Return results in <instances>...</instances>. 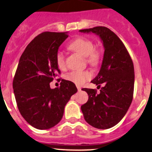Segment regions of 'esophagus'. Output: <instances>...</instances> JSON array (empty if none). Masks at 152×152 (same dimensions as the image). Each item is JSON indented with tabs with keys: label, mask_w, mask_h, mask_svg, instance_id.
<instances>
[{
	"label": "esophagus",
	"mask_w": 152,
	"mask_h": 152,
	"mask_svg": "<svg viewBox=\"0 0 152 152\" xmlns=\"http://www.w3.org/2000/svg\"><path fill=\"white\" fill-rule=\"evenodd\" d=\"M76 87H77V89H78V91H81V86H76Z\"/></svg>",
	"instance_id": "obj_1"
}]
</instances>
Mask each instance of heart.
Wrapping results in <instances>:
<instances>
[{"label": "heart", "instance_id": "obj_1", "mask_svg": "<svg viewBox=\"0 0 152 152\" xmlns=\"http://www.w3.org/2000/svg\"><path fill=\"white\" fill-rule=\"evenodd\" d=\"M69 48L72 50L85 56L86 61L91 66H96L99 64L101 58L100 51L94 48V43L87 38H76L69 44ZM56 62L60 68L66 67V58L63 52L58 50L56 54ZM93 73L89 70H79L73 71L68 73L66 76V79L73 84L81 86L88 80L91 79Z\"/></svg>", "mask_w": 152, "mask_h": 152}]
</instances>
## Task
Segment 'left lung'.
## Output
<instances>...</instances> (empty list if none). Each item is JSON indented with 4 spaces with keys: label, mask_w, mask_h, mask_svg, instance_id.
I'll use <instances>...</instances> for the list:
<instances>
[{
    "label": "left lung",
    "mask_w": 152,
    "mask_h": 152,
    "mask_svg": "<svg viewBox=\"0 0 152 152\" xmlns=\"http://www.w3.org/2000/svg\"><path fill=\"white\" fill-rule=\"evenodd\" d=\"M100 37L104 48V58L97 76L91 83L103 87L84 88L89 95L87 102L81 107L85 121L93 127L107 129L118 124L127 113L133 100L134 67L131 56L119 37L105 26L80 30Z\"/></svg>",
    "instance_id": "left-lung-1"
}]
</instances>
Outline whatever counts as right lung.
Listing matches in <instances>:
<instances>
[{"label":"right lung","mask_w":152,"mask_h":152,"mask_svg":"<svg viewBox=\"0 0 152 152\" xmlns=\"http://www.w3.org/2000/svg\"><path fill=\"white\" fill-rule=\"evenodd\" d=\"M67 32L45 31L32 39L20 58L13 81L18 109L29 124L39 130L54 127L62 119L66 104L77 92L76 85L62 79L59 87L50 83L61 74L56 62Z\"/></svg>","instance_id":"add662e5"}]
</instances>
